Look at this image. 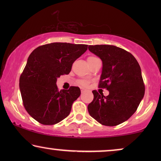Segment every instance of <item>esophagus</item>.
<instances>
[{
  "mask_svg": "<svg viewBox=\"0 0 161 161\" xmlns=\"http://www.w3.org/2000/svg\"><path fill=\"white\" fill-rule=\"evenodd\" d=\"M81 92H82V93H83V92H85L86 91V89H84V88H81Z\"/></svg>",
  "mask_w": 161,
  "mask_h": 161,
  "instance_id": "esophagus-1",
  "label": "esophagus"
}]
</instances>
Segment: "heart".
I'll return each mask as SVG.
<instances>
[{
	"label": "heart",
	"instance_id": "heart-1",
	"mask_svg": "<svg viewBox=\"0 0 161 161\" xmlns=\"http://www.w3.org/2000/svg\"><path fill=\"white\" fill-rule=\"evenodd\" d=\"M96 58V57H94V56H89V58H88L87 60H91V59H94V58ZM78 83L80 86H86L89 84V80H80L78 81Z\"/></svg>",
	"mask_w": 161,
	"mask_h": 161
}]
</instances>
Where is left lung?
I'll return each mask as SVG.
<instances>
[{"label": "left lung", "instance_id": "1", "mask_svg": "<svg viewBox=\"0 0 161 161\" xmlns=\"http://www.w3.org/2000/svg\"><path fill=\"white\" fill-rule=\"evenodd\" d=\"M89 50L103 61L99 87L109 91L106 97L92 91L88 105L90 116L103 125L116 126L135 113L144 96L142 70L133 55L114 45H89Z\"/></svg>", "mask_w": 161, "mask_h": 161}]
</instances>
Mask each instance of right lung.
<instances>
[{"label": "right lung", "mask_w": 161, "mask_h": 161, "mask_svg": "<svg viewBox=\"0 0 161 161\" xmlns=\"http://www.w3.org/2000/svg\"><path fill=\"white\" fill-rule=\"evenodd\" d=\"M87 47L86 45L53 42L39 46L31 53L19 78V90L24 107L37 122L55 125L69 115L80 90L71 86L59 91L57 78L69 73L72 64Z\"/></svg>", "instance_id": "1"}]
</instances>
